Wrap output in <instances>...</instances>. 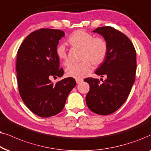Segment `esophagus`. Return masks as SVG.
Here are the masks:
<instances>
[{"label":"esophagus","mask_w":151,"mask_h":151,"mask_svg":"<svg viewBox=\"0 0 151 151\" xmlns=\"http://www.w3.org/2000/svg\"><path fill=\"white\" fill-rule=\"evenodd\" d=\"M83 80L81 79H76V82H77V84L81 83V82H83Z\"/></svg>","instance_id":"obj_1"}]
</instances>
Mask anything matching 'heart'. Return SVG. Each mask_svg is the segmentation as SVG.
Returning a JSON list of instances; mask_svg holds the SVG:
<instances>
[{
  "mask_svg": "<svg viewBox=\"0 0 151 151\" xmlns=\"http://www.w3.org/2000/svg\"><path fill=\"white\" fill-rule=\"evenodd\" d=\"M73 47L82 50L81 60L79 63L70 64L65 69L68 77L74 79H81L87 76L92 68V64L98 66L103 63L107 57L108 52V43L103 38L94 37V36L85 31L77 30L74 32L68 40ZM57 55L63 65L69 62L65 46L63 44L57 47Z\"/></svg>",
  "mask_w": 151,
  "mask_h": 151,
  "instance_id": "obj_1",
  "label": "heart"
}]
</instances>
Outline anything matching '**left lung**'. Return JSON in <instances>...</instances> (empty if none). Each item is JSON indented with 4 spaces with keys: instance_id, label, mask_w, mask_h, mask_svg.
<instances>
[{
    "instance_id": "left-lung-1",
    "label": "left lung",
    "mask_w": 151,
    "mask_h": 151,
    "mask_svg": "<svg viewBox=\"0 0 151 151\" xmlns=\"http://www.w3.org/2000/svg\"><path fill=\"white\" fill-rule=\"evenodd\" d=\"M93 32L101 35L108 43L107 57L95 72L106 79L102 83L94 78L84 79L90 85L86 101L92 112L107 115L119 109L129 95L135 80L136 51L130 40L113 27H97Z\"/></svg>"
}]
</instances>
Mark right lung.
Segmentation results:
<instances>
[{
    "mask_svg": "<svg viewBox=\"0 0 151 151\" xmlns=\"http://www.w3.org/2000/svg\"><path fill=\"white\" fill-rule=\"evenodd\" d=\"M65 36L59 29H40L29 34L17 53L18 87L24 103L41 117L56 115L63 109L70 91L75 87L72 77L53 83L50 79L61 77L57 47Z\"/></svg>",
    "mask_w": 151,
    "mask_h": 151,
    "instance_id": "1",
    "label": "right lung"
}]
</instances>
